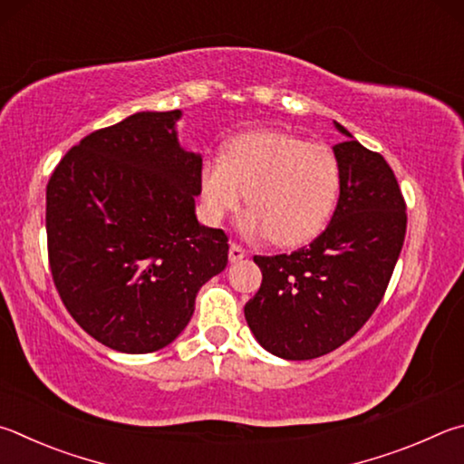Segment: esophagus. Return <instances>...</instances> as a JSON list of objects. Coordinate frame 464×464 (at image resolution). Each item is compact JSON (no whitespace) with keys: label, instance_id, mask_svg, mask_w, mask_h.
<instances>
[{"label":"esophagus","instance_id":"obj_1","mask_svg":"<svg viewBox=\"0 0 464 464\" xmlns=\"http://www.w3.org/2000/svg\"><path fill=\"white\" fill-rule=\"evenodd\" d=\"M246 256V250L238 246V245H230V253H227V258H230V263H238L242 258Z\"/></svg>","mask_w":464,"mask_h":464}]
</instances>
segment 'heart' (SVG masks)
I'll list each match as a JSON object with an SVG mask.
<instances>
[{"label": "heart", "mask_w": 464, "mask_h": 464, "mask_svg": "<svg viewBox=\"0 0 464 464\" xmlns=\"http://www.w3.org/2000/svg\"><path fill=\"white\" fill-rule=\"evenodd\" d=\"M199 191L211 224L246 199L250 209L240 227L248 237L299 246L318 237L334 214L340 165L328 146L279 130H253L234 136L222 157L203 160Z\"/></svg>", "instance_id": "b5f03b06"}]
</instances>
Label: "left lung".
Instances as JSON below:
<instances>
[{
    "label": "left lung",
    "instance_id": "8db88e82",
    "mask_svg": "<svg viewBox=\"0 0 464 464\" xmlns=\"http://www.w3.org/2000/svg\"><path fill=\"white\" fill-rule=\"evenodd\" d=\"M334 126L346 136L332 149L340 165L334 216L310 246L255 256L263 283L245 305L258 344L287 361L318 359L364 326L383 299L408 226L387 160Z\"/></svg>",
    "mask_w": 464,
    "mask_h": 464
}]
</instances>
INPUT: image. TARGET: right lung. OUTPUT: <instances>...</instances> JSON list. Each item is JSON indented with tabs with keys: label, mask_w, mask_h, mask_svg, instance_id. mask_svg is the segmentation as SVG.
<instances>
[{
	"label": "right lung",
	"mask_w": 464,
	"mask_h": 464,
	"mask_svg": "<svg viewBox=\"0 0 464 464\" xmlns=\"http://www.w3.org/2000/svg\"><path fill=\"white\" fill-rule=\"evenodd\" d=\"M181 116L138 111L95 130L46 185L54 285L72 320L118 353L173 343L227 265V237L195 216L201 154L179 144Z\"/></svg>",
	"instance_id": "right-lung-1"
}]
</instances>
